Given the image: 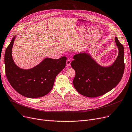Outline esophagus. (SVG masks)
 I'll use <instances>...</instances> for the list:
<instances>
[{
  "label": "esophagus",
  "instance_id": "esophagus-1",
  "mask_svg": "<svg viewBox=\"0 0 132 132\" xmlns=\"http://www.w3.org/2000/svg\"><path fill=\"white\" fill-rule=\"evenodd\" d=\"M71 60L70 59H68L66 61V65L67 66H70L71 65Z\"/></svg>",
  "mask_w": 132,
  "mask_h": 132
}]
</instances>
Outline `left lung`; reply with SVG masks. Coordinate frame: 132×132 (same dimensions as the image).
<instances>
[{
    "label": "left lung",
    "mask_w": 132,
    "mask_h": 132,
    "mask_svg": "<svg viewBox=\"0 0 132 132\" xmlns=\"http://www.w3.org/2000/svg\"><path fill=\"white\" fill-rule=\"evenodd\" d=\"M115 42L119 53L109 67L100 66L87 53L74 55V60L71 62L75 71L73 83L80 94L88 97L100 96L111 90L120 81L125 70L124 48L117 37Z\"/></svg>",
    "instance_id": "8db88e82"
}]
</instances>
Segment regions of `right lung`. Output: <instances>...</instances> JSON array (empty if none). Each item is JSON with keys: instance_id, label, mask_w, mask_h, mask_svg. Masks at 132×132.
<instances>
[{"instance_id": "obj_1", "label": "right lung", "mask_w": 132, "mask_h": 132, "mask_svg": "<svg viewBox=\"0 0 132 132\" xmlns=\"http://www.w3.org/2000/svg\"><path fill=\"white\" fill-rule=\"evenodd\" d=\"M15 36L6 48L4 61L6 77L12 87L21 95L28 98L43 97L53 88L57 75L65 67L66 57L58 59L46 58L29 70L18 67L14 62L12 49Z\"/></svg>"}]
</instances>
